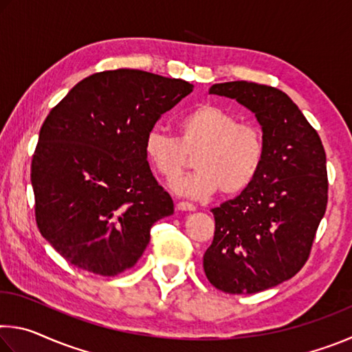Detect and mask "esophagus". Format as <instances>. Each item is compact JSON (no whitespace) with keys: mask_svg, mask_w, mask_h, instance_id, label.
<instances>
[{"mask_svg":"<svg viewBox=\"0 0 352 352\" xmlns=\"http://www.w3.org/2000/svg\"><path fill=\"white\" fill-rule=\"evenodd\" d=\"M177 208L180 211H194L195 210V205L190 204V201H180V204L177 205Z\"/></svg>","mask_w":352,"mask_h":352,"instance_id":"obj_1","label":"esophagus"}]
</instances>
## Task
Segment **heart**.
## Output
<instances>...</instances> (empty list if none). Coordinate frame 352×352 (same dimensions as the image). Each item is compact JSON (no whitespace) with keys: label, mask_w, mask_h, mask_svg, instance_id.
Returning <instances> with one entry per match:
<instances>
[{"label":"heart","mask_w":352,"mask_h":352,"mask_svg":"<svg viewBox=\"0 0 352 352\" xmlns=\"http://www.w3.org/2000/svg\"><path fill=\"white\" fill-rule=\"evenodd\" d=\"M178 136L160 129L148 130L144 153L153 170L173 182L194 154L198 168L174 182L177 194L190 199L214 192L234 195L247 189L259 174L265 157L261 127L241 122L239 116L214 104H201L177 122Z\"/></svg>","instance_id":"obj_1"}]
</instances>
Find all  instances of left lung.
Wrapping results in <instances>:
<instances>
[{
	"label": "left lung",
	"instance_id": "8db88e82",
	"mask_svg": "<svg viewBox=\"0 0 352 352\" xmlns=\"http://www.w3.org/2000/svg\"><path fill=\"white\" fill-rule=\"evenodd\" d=\"M211 94L236 99L262 126L265 157L253 183L211 212L208 281L226 294H256L287 281L311 256L327 205L326 152L296 104L275 87L225 82Z\"/></svg>",
	"mask_w": 352,
	"mask_h": 352
}]
</instances>
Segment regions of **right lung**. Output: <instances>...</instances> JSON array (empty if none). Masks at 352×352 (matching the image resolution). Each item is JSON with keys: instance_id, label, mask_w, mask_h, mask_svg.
Masks as SVG:
<instances>
[{"instance_id": "right-lung-1", "label": "right lung", "mask_w": 352, "mask_h": 352, "mask_svg": "<svg viewBox=\"0 0 352 352\" xmlns=\"http://www.w3.org/2000/svg\"><path fill=\"white\" fill-rule=\"evenodd\" d=\"M192 88L147 71H102L46 116L31 164L35 222L71 265L100 276L132 269L152 225L174 212L144 138Z\"/></svg>"}]
</instances>
